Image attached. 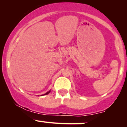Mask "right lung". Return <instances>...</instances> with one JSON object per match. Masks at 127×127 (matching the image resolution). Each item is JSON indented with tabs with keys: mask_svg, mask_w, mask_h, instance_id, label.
I'll list each match as a JSON object with an SVG mask.
<instances>
[{
	"mask_svg": "<svg viewBox=\"0 0 127 127\" xmlns=\"http://www.w3.org/2000/svg\"><path fill=\"white\" fill-rule=\"evenodd\" d=\"M50 91H48V92H47V93H45V94H43V95H47V94H48L49 93H50Z\"/></svg>",
	"mask_w": 127,
	"mask_h": 127,
	"instance_id": "right-lung-1",
	"label": "right lung"
}]
</instances>
